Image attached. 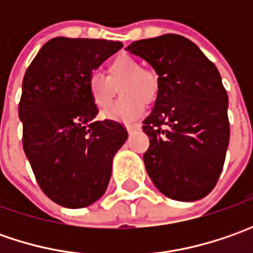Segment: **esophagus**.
Masks as SVG:
<instances>
[{"label": "esophagus", "mask_w": 253, "mask_h": 253, "mask_svg": "<svg viewBox=\"0 0 253 253\" xmlns=\"http://www.w3.org/2000/svg\"><path fill=\"white\" fill-rule=\"evenodd\" d=\"M141 128V124H131V125H126V131L132 133V132L138 131Z\"/></svg>", "instance_id": "esophagus-1"}]
</instances>
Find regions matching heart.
Wrapping results in <instances>:
<instances>
[{
	"label": "heart",
	"mask_w": 253,
	"mask_h": 253,
	"mask_svg": "<svg viewBox=\"0 0 253 253\" xmlns=\"http://www.w3.org/2000/svg\"><path fill=\"white\" fill-rule=\"evenodd\" d=\"M105 74L92 72L87 77V92L92 104L104 110L120 87L123 97L107 111V117L117 121L131 122L141 117L146 102L156 100L159 76L129 54H120L107 64Z\"/></svg>",
	"instance_id": "1"
}]
</instances>
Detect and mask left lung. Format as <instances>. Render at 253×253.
I'll return each instance as SVG.
<instances>
[{
	"mask_svg": "<svg viewBox=\"0 0 253 253\" xmlns=\"http://www.w3.org/2000/svg\"><path fill=\"white\" fill-rule=\"evenodd\" d=\"M159 76L155 107L143 121L145 168L158 190L177 201L215 187L229 142L228 95L215 64L184 36L168 34L126 47Z\"/></svg>",
	"mask_w": 253,
	"mask_h": 253,
	"instance_id": "1",
	"label": "left lung"
}]
</instances>
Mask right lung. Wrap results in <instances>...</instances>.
<instances>
[{"label":"right lung","mask_w":253,"mask_h":253,"mask_svg":"<svg viewBox=\"0 0 253 253\" xmlns=\"http://www.w3.org/2000/svg\"><path fill=\"white\" fill-rule=\"evenodd\" d=\"M121 42L53 38L42 46L22 82V145L39 187L67 209H83L105 193L112 159L128 138L112 120L95 121L98 108L87 77Z\"/></svg>","instance_id":"right-lung-1"}]
</instances>
